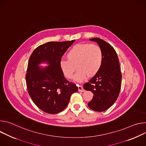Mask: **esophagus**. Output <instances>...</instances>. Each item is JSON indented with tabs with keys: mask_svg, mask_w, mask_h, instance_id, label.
I'll return each mask as SVG.
<instances>
[{
	"mask_svg": "<svg viewBox=\"0 0 146 146\" xmlns=\"http://www.w3.org/2000/svg\"><path fill=\"white\" fill-rule=\"evenodd\" d=\"M78 90H79V92H85V90H84V89L83 88V87H82V86L78 85Z\"/></svg>",
	"mask_w": 146,
	"mask_h": 146,
	"instance_id": "1",
	"label": "esophagus"
}]
</instances>
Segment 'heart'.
I'll return each instance as SVG.
<instances>
[{
	"label": "heart",
	"instance_id": "1",
	"mask_svg": "<svg viewBox=\"0 0 146 146\" xmlns=\"http://www.w3.org/2000/svg\"><path fill=\"white\" fill-rule=\"evenodd\" d=\"M67 59H62L60 67L64 75L68 79L73 78L75 67L77 71L75 80L82 82L88 77L94 76L102 65L103 53L101 48L94 44L80 43L74 45L68 52Z\"/></svg>",
	"mask_w": 146,
	"mask_h": 146
}]
</instances>
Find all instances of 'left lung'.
<instances>
[{
	"mask_svg": "<svg viewBox=\"0 0 146 146\" xmlns=\"http://www.w3.org/2000/svg\"><path fill=\"white\" fill-rule=\"evenodd\" d=\"M96 42L103 53V62L99 71L84 85L86 90L93 93L88 107L93 111L102 112L111 107L119 94L122 75L117 54L109 43L98 38L90 39Z\"/></svg>",
	"mask_w": 146,
	"mask_h": 146,
	"instance_id": "obj_1",
	"label": "left lung"
}]
</instances>
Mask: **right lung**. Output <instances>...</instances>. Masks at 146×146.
Returning <instances> with one entry per match:
<instances>
[{
  "label": "right lung",
  "instance_id": "add662e5",
  "mask_svg": "<svg viewBox=\"0 0 146 146\" xmlns=\"http://www.w3.org/2000/svg\"><path fill=\"white\" fill-rule=\"evenodd\" d=\"M75 41L46 43L36 48L30 56L25 76L28 92L36 106L48 114L64 110L71 95L78 91L75 84L65 78L60 67L62 56ZM42 63L48 66L40 67Z\"/></svg>",
  "mask_w": 146,
  "mask_h": 146
}]
</instances>
